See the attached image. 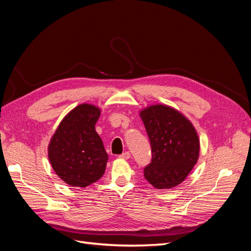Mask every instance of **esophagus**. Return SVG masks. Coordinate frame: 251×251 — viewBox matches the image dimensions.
<instances>
[{"instance_id": "34e87169", "label": "esophagus", "mask_w": 251, "mask_h": 251, "mask_svg": "<svg viewBox=\"0 0 251 251\" xmlns=\"http://www.w3.org/2000/svg\"><path fill=\"white\" fill-rule=\"evenodd\" d=\"M119 158H120V159H130V158H131L130 151H125V153L119 155Z\"/></svg>"}]
</instances>
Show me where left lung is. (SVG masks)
<instances>
[{
  "mask_svg": "<svg viewBox=\"0 0 251 251\" xmlns=\"http://www.w3.org/2000/svg\"><path fill=\"white\" fill-rule=\"evenodd\" d=\"M151 148V162L144 178L155 188L179 185L199 159L200 140L193 124L166 104H151L139 112Z\"/></svg>",
  "mask_w": 251,
  "mask_h": 251,
  "instance_id": "8db88e82",
  "label": "left lung"
}]
</instances>
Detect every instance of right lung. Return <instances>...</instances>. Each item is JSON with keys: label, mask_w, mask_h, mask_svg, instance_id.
<instances>
[{"label": "right lung", "mask_w": 251, "mask_h": 251, "mask_svg": "<svg viewBox=\"0 0 251 251\" xmlns=\"http://www.w3.org/2000/svg\"><path fill=\"white\" fill-rule=\"evenodd\" d=\"M100 109L81 103L60 121L48 146L53 171L72 187H86L100 180L109 156L95 131Z\"/></svg>", "instance_id": "add662e5"}]
</instances>
